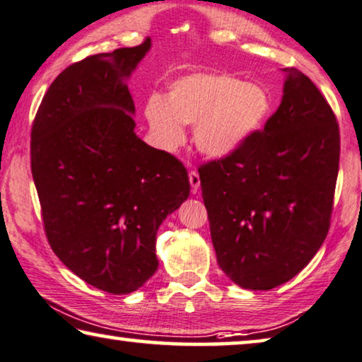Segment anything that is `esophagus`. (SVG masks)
I'll return each instance as SVG.
<instances>
[{
    "label": "esophagus",
    "mask_w": 362,
    "mask_h": 362,
    "mask_svg": "<svg viewBox=\"0 0 362 362\" xmlns=\"http://www.w3.org/2000/svg\"><path fill=\"white\" fill-rule=\"evenodd\" d=\"M189 182H191V187H192V192H197L199 187H201V177H199L197 171H189Z\"/></svg>",
    "instance_id": "34e87169"
}]
</instances>
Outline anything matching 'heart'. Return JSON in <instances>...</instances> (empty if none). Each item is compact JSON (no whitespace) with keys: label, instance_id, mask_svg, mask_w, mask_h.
<instances>
[{"label":"heart","instance_id":"obj_1","mask_svg":"<svg viewBox=\"0 0 362 362\" xmlns=\"http://www.w3.org/2000/svg\"><path fill=\"white\" fill-rule=\"evenodd\" d=\"M271 96L261 85L220 73H196L170 85L166 99L151 96L145 116L158 146L173 151L194 125L197 150L223 158L255 137L271 112Z\"/></svg>","mask_w":362,"mask_h":362}]
</instances>
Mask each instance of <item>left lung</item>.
<instances>
[{"label": "left lung", "instance_id": "1", "mask_svg": "<svg viewBox=\"0 0 362 362\" xmlns=\"http://www.w3.org/2000/svg\"><path fill=\"white\" fill-rule=\"evenodd\" d=\"M287 73L264 129L199 168L217 263L243 289L298 274L327 238L339 168L337 117L308 76Z\"/></svg>", "mask_w": 362, "mask_h": 362}]
</instances>
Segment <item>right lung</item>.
I'll return each instance as SVG.
<instances>
[{
    "instance_id": "1",
    "label": "right lung",
    "mask_w": 362,
    "mask_h": 362,
    "mask_svg": "<svg viewBox=\"0 0 362 362\" xmlns=\"http://www.w3.org/2000/svg\"><path fill=\"white\" fill-rule=\"evenodd\" d=\"M150 47L146 37L65 68L30 132L47 240L68 269L109 294L137 291L155 274L156 232L191 189L181 161L134 132L125 80Z\"/></svg>"
}]
</instances>
